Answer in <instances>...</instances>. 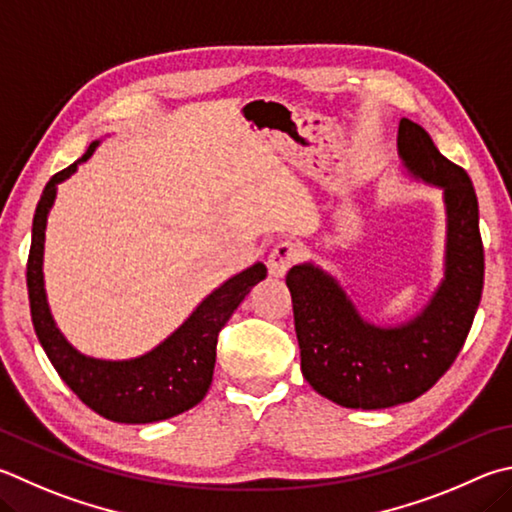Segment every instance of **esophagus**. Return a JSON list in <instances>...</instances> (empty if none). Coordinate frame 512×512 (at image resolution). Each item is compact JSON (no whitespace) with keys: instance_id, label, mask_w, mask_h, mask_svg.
Instances as JSON below:
<instances>
[{"instance_id":"34e87169","label":"esophagus","mask_w":512,"mask_h":512,"mask_svg":"<svg viewBox=\"0 0 512 512\" xmlns=\"http://www.w3.org/2000/svg\"><path fill=\"white\" fill-rule=\"evenodd\" d=\"M297 257H300V248H297V244H293V241H280V244L271 250V255H268V273L273 277L286 275L288 268L297 262Z\"/></svg>"}]
</instances>
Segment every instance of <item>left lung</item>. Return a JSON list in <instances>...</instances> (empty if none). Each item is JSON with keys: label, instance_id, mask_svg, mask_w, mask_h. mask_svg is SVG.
Instances as JSON below:
<instances>
[{"label": "left lung", "instance_id": "1", "mask_svg": "<svg viewBox=\"0 0 512 512\" xmlns=\"http://www.w3.org/2000/svg\"><path fill=\"white\" fill-rule=\"evenodd\" d=\"M398 154L412 176L443 190L448 212L445 280L430 304L410 322L376 327L322 268L300 264L286 275L302 376L351 410H383L425 394L459 356L481 302L479 203L468 172L410 118L398 125Z\"/></svg>", "mask_w": 512, "mask_h": 512}]
</instances>
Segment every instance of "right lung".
<instances>
[{
  "label": "right lung",
  "instance_id": "add662e5",
  "mask_svg": "<svg viewBox=\"0 0 512 512\" xmlns=\"http://www.w3.org/2000/svg\"><path fill=\"white\" fill-rule=\"evenodd\" d=\"M98 143L82 154L87 161ZM78 163L64 167L46 183L33 217V237L26 264L31 320L42 349L60 378L82 403L116 423L165 421L203 401L212 383L217 338L241 300L266 277V266L255 264L212 291L197 311L159 347L134 360H96L73 349L51 318L44 293L42 257L46 217L58 183L76 172Z\"/></svg>",
  "mask_w": 512,
  "mask_h": 512
}]
</instances>
